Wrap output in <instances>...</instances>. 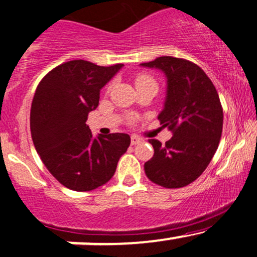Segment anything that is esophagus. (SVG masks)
I'll return each mask as SVG.
<instances>
[{"label": "esophagus", "mask_w": 257, "mask_h": 257, "mask_svg": "<svg viewBox=\"0 0 257 257\" xmlns=\"http://www.w3.org/2000/svg\"><path fill=\"white\" fill-rule=\"evenodd\" d=\"M131 143H132V145H137V144L142 143V139H140V138H138L137 135H133V137L131 138Z\"/></svg>", "instance_id": "34e87169"}]
</instances>
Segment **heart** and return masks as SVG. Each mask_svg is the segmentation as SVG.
Listing matches in <instances>:
<instances>
[{
  "label": "heart",
  "mask_w": 257,
  "mask_h": 257,
  "mask_svg": "<svg viewBox=\"0 0 257 257\" xmlns=\"http://www.w3.org/2000/svg\"><path fill=\"white\" fill-rule=\"evenodd\" d=\"M135 84H137V87L142 86V85H149V84L156 85V81H155L154 78H151L150 75L140 74V75H138L137 79H135Z\"/></svg>",
  "instance_id": "b5f03b06"
}]
</instances>
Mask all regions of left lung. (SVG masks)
<instances>
[{
	"instance_id": "left-lung-1",
	"label": "left lung",
	"mask_w": 257,
	"mask_h": 257,
	"mask_svg": "<svg viewBox=\"0 0 257 257\" xmlns=\"http://www.w3.org/2000/svg\"><path fill=\"white\" fill-rule=\"evenodd\" d=\"M140 66L166 75L159 119L173 134L165 145L149 140L155 154L144 165L146 177L161 187H185L201 176L218 148L223 126L218 94L206 73L190 61L163 56Z\"/></svg>"
}]
</instances>
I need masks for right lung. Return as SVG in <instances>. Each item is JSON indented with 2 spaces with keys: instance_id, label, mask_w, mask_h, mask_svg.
Here are the masks:
<instances>
[{
  "instance_id": "right-lung-1",
  "label": "right lung",
  "mask_w": 257,
  "mask_h": 257,
  "mask_svg": "<svg viewBox=\"0 0 257 257\" xmlns=\"http://www.w3.org/2000/svg\"><path fill=\"white\" fill-rule=\"evenodd\" d=\"M122 67L69 61L47 73L36 87L30 109L34 146L50 173L70 190L90 191L106 184L131 145L128 134L94 138L86 124L87 114L98 106L101 89Z\"/></svg>"
}]
</instances>
